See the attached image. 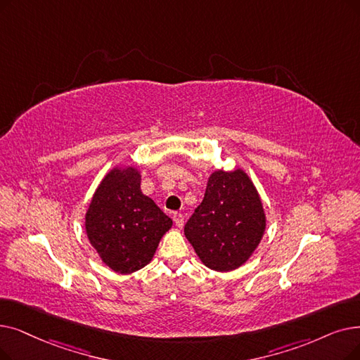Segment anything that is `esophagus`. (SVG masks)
<instances>
[{"label": "esophagus", "mask_w": 360, "mask_h": 360, "mask_svg": "<svg viewBox=\"0 0 360 360\" xmlns=\"http://www.w3.org/2000/svg\"><path fill=\"white\" fill-rule=\"evenodd\" d=\"M174 222L178 228H182L184 226V216L182 213H174Z\"/></svg>", "instance_id": "esophagus-1"}]
</instances>
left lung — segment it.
<instances>
[{
	"label": "left lung",
	"mask_w": 360,
	"mask_h": 360,
	"mask_svg": "<svg viewBox=\"0 0 360 360\" xmlns=\"http://www.w3.org/2000/svg\"><path fill=\"white\" fill-rule=\"evenodd\" d=\"M264 228L266 216L256 186L243 169H236L209 176L205 198L184 232L207 268L229 272L253 255Z\"/></svg>",
	"instance_id": "left-lung-1"
}]
</instances>
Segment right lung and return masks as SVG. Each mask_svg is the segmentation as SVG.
I'll use <instances>...</instances> for the list:
<instances>
[{"mask_svg":"<svg viewBox=\"0 0 360 360\" xmlns=\"http://www.w3.org/2000/svg\"><path fill=\"white\" fill-rule=\"evenodd\" d=\"M170 226L172 219L141 193V175L134 166L108 172L85 214L91 245L117 274H132L148 264Z\"/></svg>","mask_w":360,"mask_h":360,"instance_id":"1","label":"right lung"}]
</instances>
